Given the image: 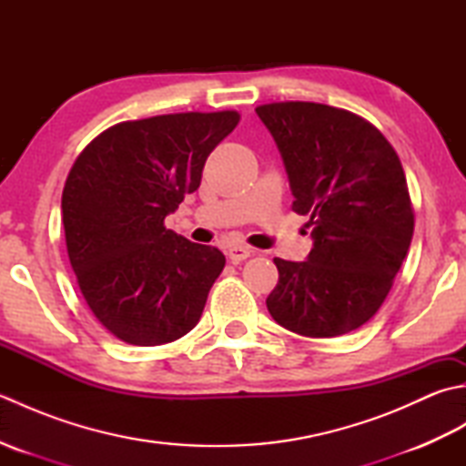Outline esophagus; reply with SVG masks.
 I'll return each instance as SVG.
<instances>
[{"mask_svg": "<svg viewBox=\"0 0 466 466\" xmlns=\"http://www.w3.org/2000/svg\"><path fill=\"white\" fill-rule=\"evenodd\" d=\"M226 254H228V258H230V262L238 264V262H242L246 258H250L252 250L248 248V246H230V248L226 250Z\"/></svg>", "mask_w": 466, "mask_h": 466, "instance_id": "34e87169", "label": "esophagus"}]
</instances>
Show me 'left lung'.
<instances>
[{"label":"left lung","instance_id":"8db88e82","mask_svg":"<svg viewBox=\"0 0 466 466\" xmlns=\"http://www.w3.org/2000/svg\"><path fill=\"white\" fill-rule=\"evenodd\" d=\"M289 174L292 210L309 216L304 262L274 258L266 299L286 330L330 339L369 322L389 294L414 230L407 177L386 137L362 117L314 102L256 107Z\"/></svg>","mask_w":466,"mask_h":466}]
</instances>
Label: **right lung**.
<instances>
[{"label": "right lung", "instance_id": "obj_1", "mask_svg": "<svg viewBox=\"0 0 466 466\" xmlns=\"http://www.w3.org/2000/svg\"><path fill=\"white\" fill-rule=\"evenodd\" d=\"M236 112L122 122L77 156L62 194L67 256L94 316L127 344L182 339L198 324L226 258L167 230L198 190L208 156Z\"/></svg>", "mask_w": 466, "mask_h": 466}]
</instances>
